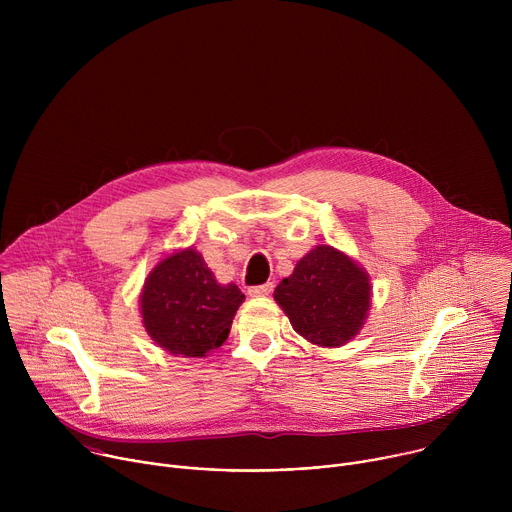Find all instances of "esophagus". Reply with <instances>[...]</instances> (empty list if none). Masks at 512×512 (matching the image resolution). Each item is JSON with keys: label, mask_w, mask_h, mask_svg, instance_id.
Returning <instances> with one entry per match:
<instances>
[{"label": "esophagus", "mask_w": 512, "mask_h": 512, "mask_svg": "<svg viewBox=\"0 0 512 512\" xmlns=\"http://www.w3.org/2000/svg\"><path fill=\"white\" fill-rule=\"evenodd\" d=\"M273 291V283L267 281L263 285H255V287H249V296L251 298H259V296H269Z\"/></svg>", "instance_id": "1"}]
</instances>
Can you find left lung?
I'll return each mask as SVG.
<instances>
[{
  "label": "left lung",
  "instance_id": "left-lung-1",
  "mask_svg": "<svg viewBox=\"0 0 512 512\" xmlns=\"http://www.w3.org/2000/svg\"><path fill=\"white\" fill-rule=\"evenodd\" d=\"M294 330L308 342L338 348L352 340L371 310L369 273L330 245L304 255L273 291Z\"/></svg>",
  "mask_w": 512,
  "mask_h": 512
}]
</instances>
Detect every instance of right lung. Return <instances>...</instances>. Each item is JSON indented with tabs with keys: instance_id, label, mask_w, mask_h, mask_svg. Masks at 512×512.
Segmentation results:
<instances>
[{
	"instance_id": "1",
	"label": "right lung",
	"mask_w": 512,
	"mask_h": 512,
	"mask_svg": "<svg viewBox=\"0 0 512 512\" xmlns=\"http://www.w3.org/2000/svg\"><path fill=\"white\" fill-rule=\"evenodd\" d=\"M245 294L221 285L198 251L184 249L164 257L148 275L139 304L145 332L170 354L206 356L221 346Z\"/></svg>"
}]
</instances>
